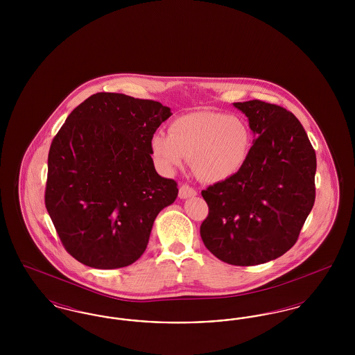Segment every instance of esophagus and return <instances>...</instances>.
Returning <instances> with one entry per match:
<instances>
[{"label": "esophagus", "instance_id": "esophagus-1", "mask_svg": "<svg viewBox=\"0 0 355 355\" xmlns=\"http://www.w3.org/2000/svg\"><path fill=\"white\" fill-rule=\"evenodd\" d=\"M178 196H180V198L185 200V198H190V197L197 196V191H196V189H193L191 186H189L187 184H184V185H181V187H180V193H178Z\"/></svg>", "mask_w": 355, "mask_h": 355}]
</instances>
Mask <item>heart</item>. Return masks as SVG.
<instances>
[{
    "instance_id": "b5f03b06",
    "label": "heart",
    "mask_w": 355,
    "mask_h": 355,
    "mask_svg": "<svg viewBox=\"0 0 355 355\" xmlns=\"http://www.w3.org/2000/svg\"><path fill=\"white\" fill-rule=\"evenodd\" d=\"M252 135L243 119L216 112H197L171 122L169 135L152 138L154 157L165 169L181 168L190 159L205 182L233 177L249 155Z\"/></svg>"
}]
</instances>
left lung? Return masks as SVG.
I'll return each mask as SVG.
<instances>
[{"instance_id":"obj_1","label":"left lung","mask_w":355,"mask_h":355,"mask_svg":"<svg viewBox=\"0 0 355 355\" xmlns=\"http://www.w3.org/2000/svg\"><path fill=\"white\" fill-rule=\"evenodd\" d=\"M257 137L233 177L202 190L206 249L236 266L269 262L290 250L315 201V152L298 119L268 102H234Z\"/></svg>"}]
</instances>
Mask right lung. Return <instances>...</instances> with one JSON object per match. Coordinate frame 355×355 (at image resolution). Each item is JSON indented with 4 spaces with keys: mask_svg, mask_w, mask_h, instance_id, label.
I'll use <instances>...</instances> for the list:
<instances>
[{
    "mask_svg": "<svg viewBox=\"0 0 355 355\" xmlns=\"http://www.w3.org/2000/svg\"><path fill=\"white\" fill-rule=\"evenodd\" d=\"M170 107L119 93L80 103L53 138L45 206L64 248L96 269L132 265L158 213L175 201L174 180L153 164L152 138Z\"/></svg>",
    "mask_w": 355,
    "mask_h": 355,
    "instance_id": "1",
    "label": "right lung"
}]
</instances>
